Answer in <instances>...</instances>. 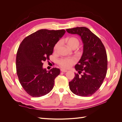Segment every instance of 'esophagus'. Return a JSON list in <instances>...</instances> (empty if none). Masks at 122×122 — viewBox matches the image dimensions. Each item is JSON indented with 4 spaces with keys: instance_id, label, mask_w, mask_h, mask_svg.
I'll return each mask as SVG.
<instances>
[{
    "instance_id": "esophagus-1",
    "label": "esophagus",
    "mask_w": 122,
    "mask_h": 122,
    "mask_svg": "<svg viewBox=\"0 0 122 122\" xmlns=\"http://www.w3.org/2000/svg\"><path fill=\"white\" fill-rule=\"evenodd\" d=\"M61 71L62 72H67V70H65L64 69H61Z\"/></svg>"
}]
</instances>
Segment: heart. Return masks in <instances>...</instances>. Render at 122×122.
I'll list each match as a JSON object with an SVG mask.
<instances>
[{
    "instance_id": "obj_1",
    "label": "heart",
    "mask_w": 122,
    "mask_h": 122,
    "mask_svg": "<svg viewBox=\"0 0 122 122\" xmlns=\"http://www.w3.org/2000/svg\"><path fill=\"white\" fill-rule=\"evenodd\" d=\"M66 42L68 46L72 49H75L79 45V40L74 37H70L66 39ZM61 42H57L54 47L55 51H57L61 45ZM58 64L61 67L64 68H69L71 66L76 62V60L74 58H61L58 61Z\"/></svg>"
}]
</instances>
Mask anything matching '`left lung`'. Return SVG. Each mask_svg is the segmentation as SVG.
Returning <instances> with one entry per match:
<instances>
[{"label":"left lung","instance_id":"1","mask_svg":"<svg viewBox=\"0 0 122 122\" xmlns=\"http://www.w3.org/2000/svg\"><path fill=\"white\" fill-rule=\"evenodd\" d=\"M66 31L79 36L83 45L82 56L75 66L79 74L82 72L83 74L80 76L75 73L74 78L69 83L70 89L79 96H90L101 86L106 75L107 57L105 47L86 27H77Z\"/></svg>","mask_w":122,"mask_h":122}]
</instances>
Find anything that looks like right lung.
<instances>
[{
	"label": "right lung",
	"instance_id": "1",
	"mask_svg": "<svg viewBox=\"0 0 122 122\" xmlns=\"http://www.w3.org/2000/svg\"><path fill=\"white\" fill-rule=\"evenodd\" d=\"M64 29H40L26 37L20 44L16 56L17 74L24 90L34 97H40L52 90L60 70L47 71L43 61L49 60L54 47L65 34Z\"/></svg>",
	"mask_w": 122,
	"mask_h": 122
}]
</instances>
